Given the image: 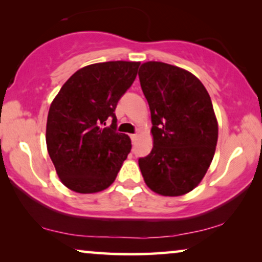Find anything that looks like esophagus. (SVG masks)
I'll return each instance as SVG.
<instances>
[{"mask_svg": "<svg viewBox=\"0 0 262 262\" xmlns=\"http://www.w3.org/2000/svg\"><path fill=\"white\" fill-rule=\"evenodd\" d=\"M137 138H138V135L137 134H132L130 135V139H132V141H135V140H137Z\"/></svg>", "mask_w": 262, "mask_h": 262, "instance_id": "esophagus-1", "label": "esophagus"}]
</instances>
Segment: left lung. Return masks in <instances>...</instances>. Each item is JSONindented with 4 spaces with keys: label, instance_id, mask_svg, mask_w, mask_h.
Here are the masks:
<instances>
[{
    "label": "left lung",
    "instance_id": "1",
    "mask_svg": "<svg viewBox=\"0 0 262 262\" xmlns=\"http://www.w3.org/2000/svg\"><path fill=\"white\" fill-rule=\"evenodd\" d=\"M139 79L153 135L139 166L149 189L180 196L200 183L213 159L218 123L211 97L196 76L163 62L141 64Z\"/></svg>",
    "mask_w": 262,
    "mask_h": 262
}]
</instances>
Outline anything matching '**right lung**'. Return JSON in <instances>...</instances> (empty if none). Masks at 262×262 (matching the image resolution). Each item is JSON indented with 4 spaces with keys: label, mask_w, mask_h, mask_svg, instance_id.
Here are the masks:
<instances>
[{
    "label": "right lung",
    "mask_w": 262,
    "mask_h": 262,
    "mask_svg": "<svg viewBox=\"0 0 262 262\" xmlns=\"http://www.w3.org/2000/svg\"><path fill=\"white\" fill-rule=\"evenodd\" d=\"M139 66L125 61L87 66L66 81L51 103L48 152L69 189L97 193L116 179L132 144L128 135L116 132L115 110L137 78Z\"/></svg>",
    "instance_id": "obj_1"
}]
</instances>
